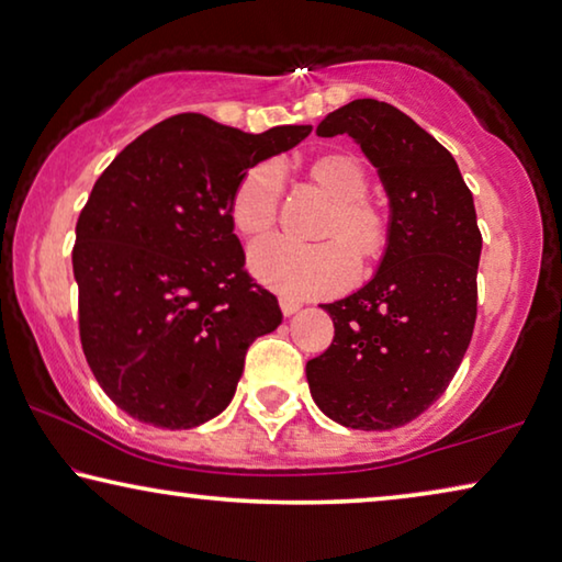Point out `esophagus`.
I'll use <instances>...</instances> for the list:
<instances>
[{"instance_id": "esophagus-1", "label": "esophagus", "mask_w": 562, "mask_h": 562, "mask_svg": "<svg viewBox=\"0 0 562 562\" xmlns=\"http://www.w3.org/2000/svg\"><path fill=\"white\" fill-rule=\"evenodd\" d=\"M303 307V303H297V300H292V297H280V310H282V315H295L297 310Z\"/></svg>"}]
</instances>
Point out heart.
Masks as SVG:
<instances>
[{"mask_svg": "<svg viewBox=\"0 0 562 562\" xmlns=\"http://www.w3.org/2000/svg\"><path fill=\"white\" fill-rule=\"evenodd\" d=\"M307 179L330 199L317 229L321 245H295L272 237L249 249L255 278L284 297H321L356 280V262L371 265L386 255L391 222L368 199V171L353 154H323L307 164ZM282 196V169L265 161L249 169L229 196V222L245 239H257L274 227Z\"/></svg>", "mask_w": 562, "mask_h": 562, "instance_id": "1", "label": "heart"}]
</instances>
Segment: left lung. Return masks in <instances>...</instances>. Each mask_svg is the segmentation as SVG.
<instances>
[{"mask_svg": "<svg viewBox=\"0 0 562 562\" xmlns=\"http://www.w3.org/2000/svg\"><path fill=\"white\" fill-rule=\"evenodd\" d=\"M315 133H348L379 169L391 241L361 290L323 305L335 338L307 361L310 393L350 429H396L447 391L472 340L482 255L474 199L454 156L381 100H353Z\"/></svg>", "mask_w": 562, "mask_h": 562, "instance_id": "obj_1", "label": "left lung"}]
</instances>
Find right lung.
<instances>
[{
  "mask_svg": "<svg viewBox=\"0 0 562 562\" xmlns=\"http://www.w3.org/2000/svg\"><path fill=\"white\" fill-rule=\"evenodd\" d=\"M310 131L255 136L181 113L100 173L75 227L80 342L128 416L191 429L229 406L247 348L282 323L278 297L245 272L229 196L252 166Z\"/></svg>",
  "mask_w": 562,
  "mask_h": 562,
  "instance_id": "obj_1",
  "label": "right lung"
}]
</instances>
